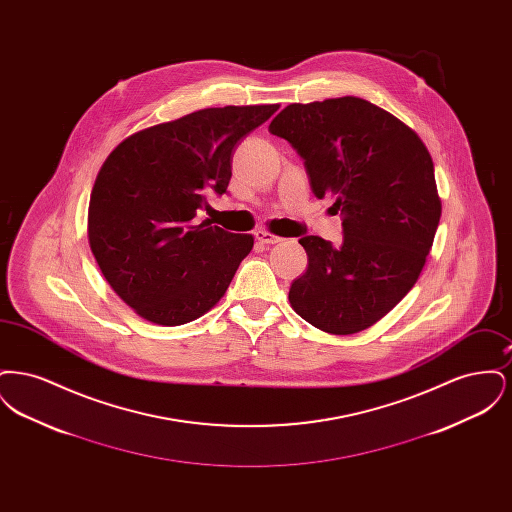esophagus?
<instances>
[{"label":"esophagus","mask_w":512,"mask_h":512,"mask_svg":"<svg viewBox=\"0 0 512 512\" xmlns=\"http://www.w3.org/2000/svg\"><path fill=\"white\" fill-rule=\"evenodd\" d=\"M255 240L265 245L280 244V242H282L280 236H274V234H270L267 230H257V232H255Z\"/></svg>","instance_id":"esophagus-1"}]
</instances>
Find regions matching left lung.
Returning <instances> with one entry per match:
<instances>
[{
	"instance_id": "obj_1",
	"label": "left lung",
	"mask_w": 512,
	"mask_h": 512,
	"mask_svg": "<svg viewBox=\"0 0 512 512\" xmlns=\"http://www.w3.org/2000/svg\"><path fill=\"white\" fill-rule=\"evenodd\" d=\"M303 159L311 190L334 197L343 242L305 236L309 265L293 280V311L347 336L386 317L426 263L441 217L434 163L407 124L366 99L292 103L268 126Z\"/></svg>"
}]
</instances>
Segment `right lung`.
<instances>
[{
	"label": "right lung",
	"instance_id": "obj_1",
	"mask_svg": "<svg viewBox=\"0 0 512 512\" xmlns=\"http://www.w3.org/2000/svg\"><path fill=\"white\" fill-rule=\"evenodd\" d=\"M278 105H228L140 130L99 171L88 240L109 286L153 324L180 326L205 315L228 290L253 247L195 217L207 195L226 194L232 155Z\"/></svg>",
	"mask_w": 512,
	"mask_h": 512
}]
</instances>
